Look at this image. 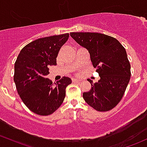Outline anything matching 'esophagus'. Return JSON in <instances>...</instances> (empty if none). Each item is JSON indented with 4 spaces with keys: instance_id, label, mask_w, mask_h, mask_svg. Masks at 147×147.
<instances>
[{
    "instance_id": "esophagus-1",
    "label": "esophagus",
    "mask_w": 147,
    "mask_h": 147,
    "mask_svg": "<svg viewBox=\"0 0 147 147\" xmlns=\"http://www.w3.org/2000/svg\"><path fill=\"white\" fill-rule=\"evenodd\" d=\"M72 82H73L74 83H80V81L78 80H76V79L72 80Z\"/></svg>"
}]
</instances>
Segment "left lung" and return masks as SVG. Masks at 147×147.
Wrapping results in <instances>:
<instances>
[{"instance_id":"obj_1","label":"left lung","mask_w":147,"mask_h":147,"mask_svg":"<svg viewBox=\"0 0 147 147\" xmlns=\"http://www.w3.org/2000/svg\"><path fill=\"white\" fill-rule=\"evenodd\" d=\"M77 42L87 49L100 80L90 82L83 93L85 102L99 112L113 109L121 101L131 77V65L125 48L113 37L98 32H70Z\"/></svg>"}]
</instances>
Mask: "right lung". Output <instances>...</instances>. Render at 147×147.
<instances>
[{
    "label": "right lung",
    "mask_w": 147,
    "mask_h": 147,
    "mask_svg": "<svg viewBox=\"0 0 147 147\" xmlns=\"http://www.w3.org/2000/svg\"><path fill=\"white\" fill-rule=\"evenodd\" d=\"M68 38L69 34L65 33L35 40L22 49L15 63L18 93L28 109L38 115L55 112L64 101L66 87L72 83L66 77L55 84L46 78L48 67L57 65V55Z\"/></svg>",
    "instance_id": "add662e5"
}]
</instances>
